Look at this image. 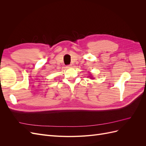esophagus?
I'll return each mask as SVG.
<instances>
[{
    "instance_id": "1",
    "label": "esophagus",
    "mask_w": 146,
    "mask_h": 146,
    "mask_svg": "<svg viewBox=\"0 0 146 146\" xmlns=\"http://www.w3.org/2000/svg\"><path fill=\"white\" fill-rule=\"evenodd\" d=\"M67 68H71L72 67V64H69V65H67V66H66Z\"/></svg>"
}]
</instances>
